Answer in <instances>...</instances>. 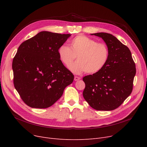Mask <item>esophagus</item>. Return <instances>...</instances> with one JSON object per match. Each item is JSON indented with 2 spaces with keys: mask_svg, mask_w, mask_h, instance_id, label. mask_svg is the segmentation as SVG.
Masks as SVG:
<instances>
[{
  "mask_svg": "<svg viewBox=\"0 0 147 147\" xmlns=\"http://www.w3.org/2000/svg\"><path fill=\"white\" fill-rule=\"evenodd\" d=\"M80 79V77H78V76H74V80L75 81H78Z\"/></svg>",
  "mask_w": 147,
  "mask_h": 147,
  "instance_id": "1",
  "label": "esophagus"
}]
</instances>
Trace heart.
Here are the masks:
<instances>
[{
  "label": "heart",
  "instance_id": "1",
  "mask_svg": "<svg viewBox=\"0 0 147 147\" xmlns=\"http://www.w3.org/2000/svg\"><path fill=\"white\" fill-rule=\"evenodd\" d=\"M69 45L70 48L61 45L58 53L61 61L67 67L70 65L77 57L78 60L69 67L75 74L84 71L89 74L96 73L104 67L109 59L107 46L86 36H77L71 40Z\"/></svg>",
  "mask_w": 147,
  "mask_h": 147
}]
</instances>
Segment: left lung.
I'll return each mask as SVG.
<instances>
[{"instance_id": "1", "label": "left lung", "mask_w": 147, "mask_h": 147, "mask_svg": "<svg viewBox=\"0 0 147 147\" xmlns=\"http://www.w3.org/2000/svg\"><path fill=\"white\" fill-rule=\"evenodd\" d=\"M101 37L109 50L104 67L92 75L84 76L83 96L94 109H116L132 93L135 64L130 51L115 36L107 33L91 34Z\"/></svg>"}]
</instances>
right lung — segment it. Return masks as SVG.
I'll return each mask as SVG.
<instances>
[{"mask_svg":"<svg viewBox=\"0 0 147 147\" xmlns=\"http://www.w3.org/2000/svg\"><path fill=\"white\" fill-rule=\"evenodd\" d=\"M70 36L45 31L19 46L12 61L13 84L28 106L51 107L73 82L74 75L63 65L58 53Z\"/></svg>","mask_w":147,"mask_h":147,"instance_id":"add662e5","label":"right lung"}]
</instances>
